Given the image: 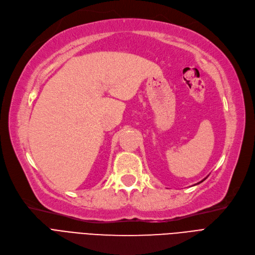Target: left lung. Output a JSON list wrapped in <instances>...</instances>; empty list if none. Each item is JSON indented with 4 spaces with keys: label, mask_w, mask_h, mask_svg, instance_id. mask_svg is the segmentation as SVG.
Here are the masks:
<instances>
[{
    "label": "left lung",
    "mask_w": 255,
    "mask_h": 255,
    "mask_svg": "<svg viewBox=\"0 0 255 255\" xmlns=\"http://www.w3.org/2000/svg\"><path fill=\"white\" fill-rule=\"evenodd\" d=\"M205 179H206V178H204V179H203V180H202V181H204V180H205ZM202 181H200V182H202ZM200 182H199V183H200Z\"/></svg>",
    "instance_id": "1"
}]
</instances>
